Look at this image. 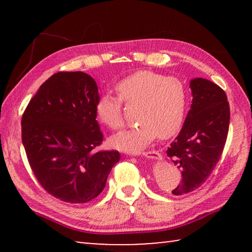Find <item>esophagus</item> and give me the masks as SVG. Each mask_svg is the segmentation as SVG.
Wrapping results in <instances>:
<instances>
[{"instance_id": "obj_1", "label": "esophagus", "mask_w": 252, "mask_h": 252, "mask_svg": "<svg viewBox=\"0 0 252 252\" xmlns=\"http://www.w3.org/2000/svg\"><path fill=\"white\" fill-rule=\"evenodd\" d=\"M143 156L148 158V159H155V160H161V153H159L156 150H150V151H147V152H143Z\"/></svg>"}]
</instances>
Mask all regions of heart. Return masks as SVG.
<instances>
[{
    "label": "heart",
    "instance_id": "b5f03b06",
    "mask_svg": "<svg viewBox=\"0 0 252 252\" xmlns=\"http://www.w3.org/2000/svg\"><path fill=\"white\" fill-rule=\"evenodd\" d=\"M118 96L102 95L96 101L99 120L117 131L125 126L123 103L134 108L138 123L111 139L114 148L138 152L157 138L169 139L185 122L189 92L183 81L153 71H139L117 84Z\"/></svg>",
    "mask_w": 252,
    "mask_h": 252
}]
</instances>
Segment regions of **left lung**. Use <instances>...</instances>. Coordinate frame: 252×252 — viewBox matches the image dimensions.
<instances>
[{
	"instance_id": "left-lung-1",
	"label": "left lung",
	"mask_w": 252,
	"mask_h": 252,
	"mask_svg": "<svg viewBox=\"0 0 252 252\" xmlns=\"http://www.w3.org/2000/svg\"><path fill=\"white\" fill-rule=\"evenodd\" d=\"M192 104L180 133L167 155L181 170L174 195L191 192L206 182L218 163L227 141L230 108L225 92L211 81L191 80Z\"/></svg>"
}]
</instances>
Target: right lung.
<instances>
[{"label": "right lung", "mask_w": 252, "mask_h": 252, "mask_svg": "<svg viewBox=\"0 0 252 252\" xmlns=\"http://www.w3.org/2000/svg\"><path fill=\"white\" fill-rule=\"evenodd\" d=\"M99 91L84 72H58L41 85L22 116V142L41 187L54 198L85 203L103 191L117 150L103 141L96 121Z\"/></svg>", "instance_id": "1"}]
</instances>
